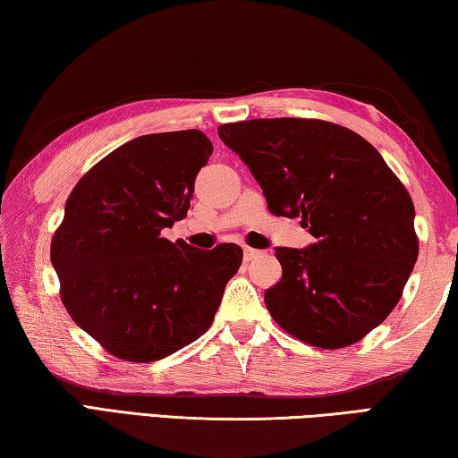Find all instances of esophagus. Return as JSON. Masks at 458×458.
<instances>
[{
	"label": "esophagus",
	"mask_w": 458,
	"mask_h": 458,
	"mask_svg": "<svg viewBox=\"0 0 458 458\" xmlns=\"http://www.w3.org/2000/svg\"><path fill=\"white\" fill-rule=\"evenodd\" d=\"M260 254V250H254L250 246H244V260H254Z\"/></svg>",
	"instance_id": "esophagus-1"
}]
</instances>
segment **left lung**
<instances>
[{
  "label": "left lung",
  "mask_w": 458,
  "mask_h": 458,
  "mask_svg": "<svg viewBox=\"0 0 458 458\" xmlns=\"http://www.w3.org/2000/svg\"><path fill=\"white\" fill-rule=\"evenodd\" d=\"M218 135L250 167L268 210L301 218L317 238L275 248L283 276L265 293L281 327L339 350L398 305L418 259L414 204L366 139L319 119L226 123Z\"/></svg>",
  "instance_id": "left-lung-1"
}]
</instances>
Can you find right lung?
Here are the masks:
<instances>
[{"mask_svg":"<svg viewBox=\"0 0 458 458\" xmlns=\"http://www.w3.org/2000/svg\"><path fill=\"white\" fill-rule=\"evenodd\" d=\"M214 147L201 131L121 145L74 185L50 259L72 321L119 360L149 363L206 333L242 248L164 238L183 220Z\"/></svg>","mask_w":458,"mask_h":458,"instance_id":"add662e5","label":"right lung"}]
</instances>
